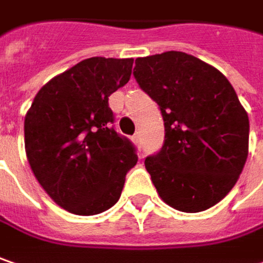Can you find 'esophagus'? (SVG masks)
Returning a JSON list of instances; mask_svg holds the SVG:
<instances>
[{
	"label": "esophagus",
	"mask_w": 263,
	"mask_h": 263,
	"mask_svg": "<svg viewBox=\"0 0 263 263\" xmlns=\"http://www.w3.org/2000/svg\"><path fill=\"white\" fill-rule=\"evenodd\" d=\"M132 141H134V144L138 147V148H141V146H143V141H141V135H140V132H135V134L132 135Z\"/></svg>",
	"instance_id": "obj_1"
}]
</instances>
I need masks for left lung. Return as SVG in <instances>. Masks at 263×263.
Wrapping results in <instances>:
<instances>
[{"mask_svg": "<svg viewBox=\"0 0 263 263\" xmlns=\"http://www.w3.org/2000/svg\"><path fill=\"white\" fill-rule=\"evenodd\" d=\"M134 77L163 117L165 140L144 165L173 209L198 213L235 186L249 155V116L219 70L183 52L135 59Z\"/></svg>", "mask_w": 263, "mask_h": 263, "instance_id": "1", "label": "left lung"}]
</instances>
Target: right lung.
<instances>
[{
  "label": "right lung",
  "mask_w": 263,
  "mask_h": 263,
  "mask_svg": "<svg viewBox=\"0 0 263 263\" xmlns=\"http://www.w3.org/2000/svg\"><path fill=\"white\" fill-rule=\"evenodd\" d=\"M134 59L89 58L39 90L25 116L31 170L54 202L93 216L119 201L138 161L135 146L113 128L108 97L129 82Z\"/></svg>",
  "instance_id": "1"
}]
</instances>
